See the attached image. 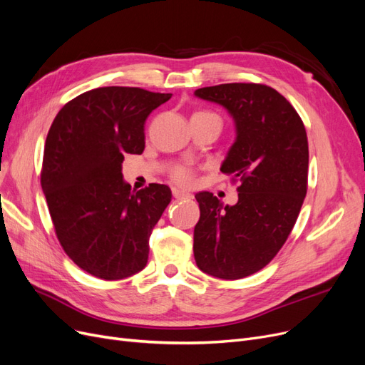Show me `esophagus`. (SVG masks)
Returning a JSON list of instances; mask_svg holds the SVG:
<instances>
[{
	"instance_id": "1",
	"label": "esophagus",
	"mask_w": 365,
	"mask_h": 365,
	"mask_svg": "<svg viewBox=\"0 0 365 365\" xmlns=\"http://www.w3.org/2000/svg\"><path fill=\"white\" fill-rule=\"evenodd\" d=\"M173 195H174V198H178V200L192 198V194H189V192H186V191H182V189H178V187L173 189Z\"/></svg>"
}]
</instances>
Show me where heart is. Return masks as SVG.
<instances>
[{"mask_svg":"<svg viewBox=\"0 0 365 365\" xmlns=\"http://www.w3.org/2000/svg\"><path fill=\"white\" fill-rule=\"evenodd\" d=\"M174 180L180 185H189L192 182V171L189 168H179L174 173Z\"/></svg>","mask_w":365,"mask_h":365,"instance_id":"b5f03b06","label":"heart"}]
</instances>
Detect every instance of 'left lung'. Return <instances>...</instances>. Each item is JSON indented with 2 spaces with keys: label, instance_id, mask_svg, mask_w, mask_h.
Segmentation results:
<instances>
[{
  "label": "left lung",
  "instance_id": "obj_1",
  "mask_svg": "<svg viewBox=\"0 0 365 365\" xmlns=\"http://www.w3.org/2000/svg\"><path fill=\"white\" fill-rule=\"evenodd\" d=\"M197 98L224 107L235 138L220 171L240 180L239 201L198 192L194 257L201 272L235 280L259 272L287 242L307 192V134L276 89L255 83L201 88Z\"/></svg>",
  "mask_w": 365,
  "mask_h": 365
}]
</instances>
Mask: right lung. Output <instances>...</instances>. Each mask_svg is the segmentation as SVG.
<instances>
[{"label": "right lung", "mask_w": 365, "mask_h": 365, "mask_svg": "<svg viewBox=\"0 0 365 365\" xmlns=\"http://www.w3.org/2000/svg\"><path fill=\"white\" fill-rule=\"evenodd\" d=\"M171 93L106 86L56 115L46 138L41 189L61 246L86 273L119 280L143 270L149 239L171 201L167 185L131 189L125 153L145 150V122Z\"/></svg>", "instance_id": "obj_1"}]
</instances>
